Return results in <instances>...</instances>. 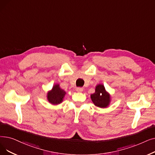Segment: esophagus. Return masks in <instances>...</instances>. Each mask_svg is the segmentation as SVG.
<instances>
[{
	"label": "esophagus",
	"mask_w": 155,
	"mask_h": 155,
	"mask_svg": "<svg viewBox=\"0 0 155 155\" xmlns=\"http://www.w3.org/2000/svg\"><path fill=\"white\" fill-rule=\"evenodd\" d=\"M76 91H77V92H82L83 89L82 88V87H77V88H76Z\"/></svg>",
	"instance_id": "1"
}]
</instances>
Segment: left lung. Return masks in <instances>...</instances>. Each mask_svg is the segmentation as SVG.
Masks as SVG:
<instances>
[{"instance_id": "1", "label": "left lung", "mask_w": 155, "mask_h": 155, "mask_svg": "<svg viewBox=\"0 0 155 155\" xmlns=\"http://www.w3.org/2000/svg\"><path fill=\"white\" fill-rule=\"evenodd\" d=\"M91 98L94 105L102 108L108 106L111 101L110 94L106 91L103 84L96 85L95 92L91 94Z\"/></svg>"}]
</instances>
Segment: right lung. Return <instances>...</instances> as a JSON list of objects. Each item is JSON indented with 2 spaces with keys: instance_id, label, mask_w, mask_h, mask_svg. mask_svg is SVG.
<instances>
[{
  "instance_id": "right-lung-1",
  "label": "right lung",
  "mask_w": 155,
  "mask_h": 155,
  "mask_svg": "<svg viewBox=\"0 0 155 155\" xmlns=\"http://www.w3.org/2000/svg\"><path fill=\"white\" fill-rule=\"evenodd\" d=\"M66 94V92L60 88L59 84H56L52 87L51 91L48 92V100L52 104H58L62 103L64 97Z\"/></svg>"
}]
</instances>
